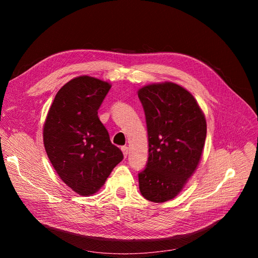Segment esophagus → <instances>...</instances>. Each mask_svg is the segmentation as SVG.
Wrapping results in <instances>:
<instances>
[{"label": "esophagus", "mask_w": 258, "mask_h": 258, "mask_svg": "<svg viewBox=\"0 0 258 258\" xmlns=\"http://www.w3.org/2000/svg\"><path fill=\"white\" fill-rule=\"evenodd\" d=\"M121 151H122V154H123V157L126 158L127 156H128V154H129V148H128V146H122V147H121Z\"/></svg>", "instance_id": "esophagus-1"}]
</instances>
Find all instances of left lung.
Masks as SVG:
<instances>
[{"mask_svg": "<svg viewBox=\"0 0 258 258\" xmlns=\"http://www.w3.org/2000/svg\"><path fill=\"white\" fill-rule=\"evenodd\" d=\"M138 96L145 113L148 159L139 173L142 196L166 202L182 190L201 159L207 121L197 101L182 86L147 85Z\"/></svg>", "mask_w": 258, "mask_h": 258, "instance_id": "left-lung-1", "label": "left lung"}]
</instances>
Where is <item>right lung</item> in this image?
<instances>
[{
	"label": "right lung",
	"mask_w": 258,
	"mask_h": 258,
	"mask_svg": "<svg viewBox=\"0 0 258 258\" xmlns=\"http://www.w3.org/2000/svg\"><path fill=\"white\" fill-rule=\"evenodd\" d=\"M110 89L95 77H75L57 92L44 123V146L52 167L82 196L97 192L123 158L98 117Z\"/></svg>",
	"instance_id": "obj_1"
}]
</instances>
